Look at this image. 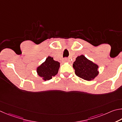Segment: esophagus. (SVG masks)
Masks as SVG:
<instances>
[{
  "label": "esophagus",
  "mask_w": 122,
  "mask_h": 122,
  "mask_svg": "<svg viewBox=\"0 0 122 122\" xmlns=\"http://www.w3.org/2000/svg\"><path fill=\"white\" fill-rule=\"evenodd\" d=\"M67 61H68V59H67V58H64V60H63V61L64 63L67 62Z\"/></svg>",
  "instance_id": "esophagus-1"
}]
</instances>
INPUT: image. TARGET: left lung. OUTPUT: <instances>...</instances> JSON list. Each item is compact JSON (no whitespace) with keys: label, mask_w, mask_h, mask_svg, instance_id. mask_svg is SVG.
Masks as SVG:
<instances>
[{"label":"left lung","mask_w":122,"mask_h":122,"mask_svg":"<svg viewBox=\"0 0 122 122\" xmlns=\"http://www.w3.org/2000/svg\"><path fill=\"white\" fill-rule=\"evenodd\" d=\"M73 67L76 76L87 81L94 80L99 73V66L83 55L76 58Z\"/></svg>","instance_id":"obj_1"}]
</instances>
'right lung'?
<instances>
[{
	"label": "right lung",
	"mask_w": 122,
	"mask_h": 122,
	"mask_svg": "<svg viewBox=\"0 0 122 122\" xmlns=\"http://www.w3.org/2000/svg\"><path fill=\"white\" fill-rule=\"evenodd\" d=\"M59 67L60 63L54 61L52 57L48 56L45 61L37 67L36 72L43 80H49L58 73Z\"/></svg>",
	"instance_id": "add662e5"
}]
</instances>
